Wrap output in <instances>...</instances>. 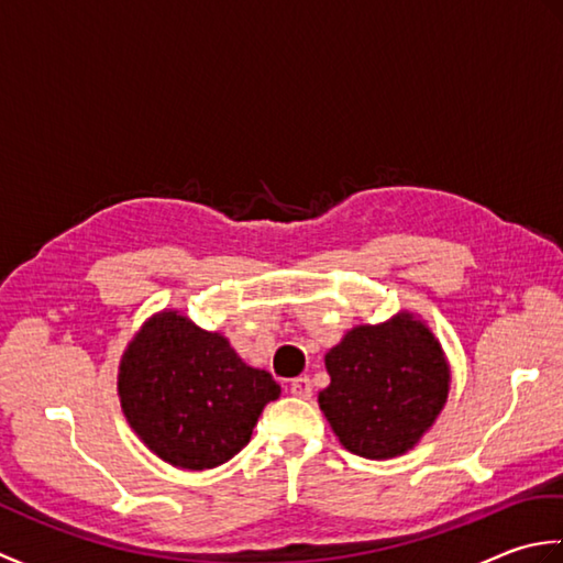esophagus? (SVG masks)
Here are the masks:
<instances>
[{
  "instance_id": "1",
  "label": "esophagus",
  "mask_w": 563,
  "mask_h": 563,
  "mask_svg": "<svg viewBox=\"0 0 563 563\" xmlns=\"http://www.w3.org/2000/svg\"><path fill=\"white\" fill-rule=\"evenodd\" d=\"M290 391L295 394V397L309 399V397H312V379H309V377H295L290 382Z\"/></svg>"
}]
</instances>
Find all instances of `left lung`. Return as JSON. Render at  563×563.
I'll use <instances>...</instances> for the list:
<instances>
[{"instance_id": "1", "label": "left lung", "mask_w": 563, "mask_h": 563, "mask_svg": "<svg viewBox=\"0 0 563 563\" xmlns=\"http://www.w3.org/2000/svg\"><path fill=\"white\" fill-rule=\"evenodd\" d=\"M319 406L341 445L367 460L413 448L445 406L450 373L438 341L409 314L357 327L327 353Z\"/></svg>"}]
</instances>
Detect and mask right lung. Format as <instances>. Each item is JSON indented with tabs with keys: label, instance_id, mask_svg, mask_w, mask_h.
I'll list each match as a JSON object with an SVG mask.
<instances>
[{
	"label": "right lung",
	"instance_id": "add662e5",
	"mask_svg": "<svg viewBox=\"0 0 563 563\" xmlns=\"http://www.w3.org/2000/svg\"><path fill=\"white\" fill-rule=\"evenodd\" d=\"M128 423L145 445L181 470H212L251 440L263 406L280 397L220 333L176 312L147 321L128 345L118 375Z\"/></svg>",
	"mask_w": 563,
	"mask_h": 563
}]
</instances>
